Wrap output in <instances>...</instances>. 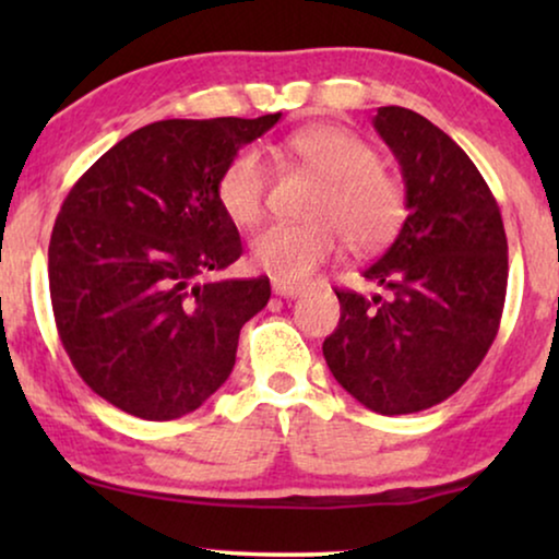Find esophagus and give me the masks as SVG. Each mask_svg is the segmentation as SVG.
<instances>
[{
  "label": "esophagus",
  "instance_id": "esophagus-1",
  "mask_svg": "<svg viewBox=\"0 0 559 559\" xmlns=\"http://www.w3.org/2000/svg\"><path fill=\"white\" fill-rule=\"evenodd\" d=\"M272 289L277 295H282V297H297L302 293V285H295V282H282V280H274L272 282Z\"/></svg>",
  "mask_w": 559,
  "mask_h": 559
}]
</instances>
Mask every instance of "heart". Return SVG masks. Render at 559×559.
Here are the masks:
<instances>
[{"mask_svg":"<svg viewBox=\"0 0 559 559\" xmlns=\"http://www.w3.org/2000/svg\"><path fill=\"white\" fill-rule=\"evenodd\" d=\"M287 152L320 178L308 224L266 226L251 241V262L277 280H305L338 251L343 236L356 251H379L407 216V190L381 165L371 142L338 124L308 127L287 136ZM270 173L262 152L243 147L218 175L216 195L239 226L264 211Z\"/></svg>","mask_w":559,"mask_h":559,"instance_id":"1","label":"heart"}]
</instances>
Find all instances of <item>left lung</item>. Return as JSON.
Segmentation results:
<instances>
[{"label": "left lung", "mask_w": 559, "mask_h": 559, "mask_svg": "<svg viewBox=\"0 0 559 559\" xmlns=\"http://www.w3.org/2000/svg\"><path fill=\"white\" fill-rule=\"evenodd\" d=\"M373 127L402 165L409 216L364 270L386 295L335 289L323 343L335 381L379 415H412L461 389L499 333L509 254L499 203L450 136L402 106Z\"/></svg>", "instance_id": "8db88e82"}]
</instances>
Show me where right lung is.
<instances>
[{"mask_svg": "<svg viewBox=\"0 0 559 559\" xmlns=\"http://www.w3.org/2000/svg\"><path fill=\"white\" fill-rule=\"evenodd\" d=\"M280 121L165 119L104 152L66 195L48 249L56 328L79 377L127 415L201 407L236 364L270 277L201 282L241 257L218 175Z\"/></svg>", "mask_w": 559, "mask_h": 559, "instance_id": "1", "label": "right lung"}]
</instances>
